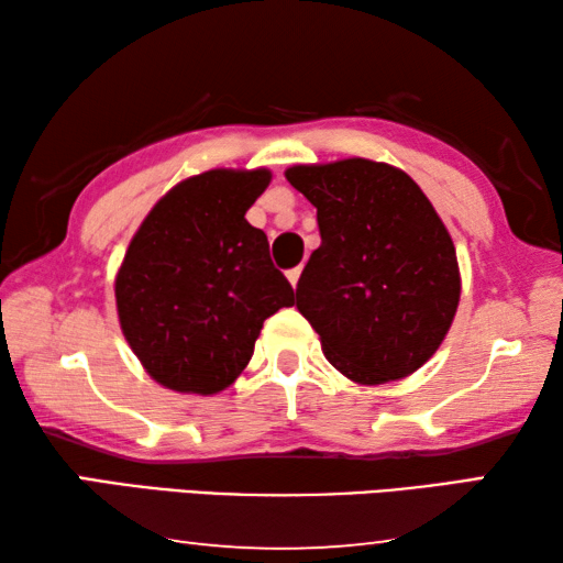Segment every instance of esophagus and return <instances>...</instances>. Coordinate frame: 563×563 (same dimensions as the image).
Masks as SVG:
<instances>
[{
	"label": "esophagus",
	"mask_w": 563,
	"mask_h": 563,
	"mask_svg": "<svg viewBox=\"0 0 563 563\" xmlns=\"http://www.w3.org/2000/svg\"><path fill=\"white\" fill-rule=\"evenodd\" d=\"M300 273H302V265H298V268H292V271H288V280H290V285H292V288H298Z\"/></svg>",
	"instance_id": "1"
}]
</instances>
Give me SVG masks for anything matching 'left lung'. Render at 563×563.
Masks as SVG:
<instances>
[{
	"label": "left lung",
	"mask_w": 563,
	"mask_h": 563,
	"mask_svg": "<svg viewBox=\"0 0 563 563\" xmlns=\"http://www.w3.org/2000/svg\"><path fill=\"white\" fill-rule=\"evenodd\" d=\"M318 208L320 247L298 280V310L330 365L357 385L412 375L442 345L460 305L452 235L405 170L369 158L292 166Z\"/></svg>",
	"instance_id": "1"
}]
</instances>
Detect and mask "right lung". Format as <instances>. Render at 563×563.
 I'll list each match as a JSON object with an SVG mask.
<instances>
[{
  "label": "right lung",
  "instance_id": "right-lung-1",
  "mask_svg": "<svg viewBox=\"0 0 563 563\" xmlns=\"http://www.w3.org/2000/svg\"><path fill=\"white\" fill-rule=\"evenodd\" d=\"M273 174L213 168L180 180L133 233L113 283L121 332L174 393L216 395L253 357L265 318L295 302L268 235L245 221Z\"/></svg>",
  "mask_w": 563,
  "mask_h": 563
}]
</instances>
